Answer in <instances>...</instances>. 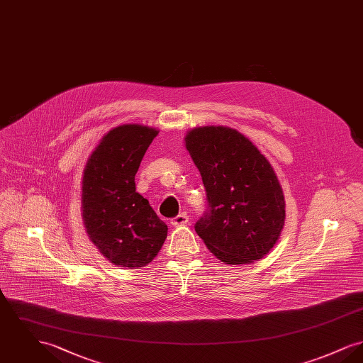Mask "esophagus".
<instances>
[{
	"label": "esophagus",
	"mask_w": 363,
	"mask_h": 363,
	"mask_svg": "<svg viewBox=\"0 0 363 363\" xmlns=\"http://www.w3.org/2000/svg\"><path fill=\"white\" fill-rule=\"evenodd\" d=\"M189 223V216L185 213V212H182V213H179V215H177L174 219H172V225L174 227H178V225H185Z\"/></svg>",
	"instance_id": "34e87169"
}]
</instances>
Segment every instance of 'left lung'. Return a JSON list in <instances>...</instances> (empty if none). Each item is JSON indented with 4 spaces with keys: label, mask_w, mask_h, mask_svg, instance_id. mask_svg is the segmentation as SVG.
<instances>
[{
    "label": "left lung",
    "mask_w": 363,
    "mask_h": 363,
    "mask_svg": "<svg viewBox=\"0 0 363 363\" xmlns=\"http://www.w3.org/2000/svg\"><path fill=\"white\" fill-rule=\"evenodd\" d=\"M185 143L207 191L208 209L196 233L225 264L262 259L279 240L286 218L271 163L249 138L227 126L194 128Z\"/></svg>",
    "instance_id": "8db88e82"
}]
</instances>
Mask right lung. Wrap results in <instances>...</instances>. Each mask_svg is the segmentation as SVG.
Wrapping results in <instances>:
<instances>
[{
	"label": "right lung",
	"mask_w": 363,
	"mask_h": 363,
	"mask_svg": "<svg viewBox=\"0 0 363 363\" xmlns=\"http://www.w3.org/2000/svg\"><path fill=\"white\" fill-rule=\"evenodd\" d=\"M157 133L144 125H120L104 135L86 160L82 186L86 234L117 267L136 269L150 264L167 237V225L135 184L141 159Z\"/></svg>",
	"instance_id": "obj_1"
}]
</instances>
